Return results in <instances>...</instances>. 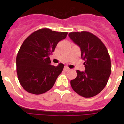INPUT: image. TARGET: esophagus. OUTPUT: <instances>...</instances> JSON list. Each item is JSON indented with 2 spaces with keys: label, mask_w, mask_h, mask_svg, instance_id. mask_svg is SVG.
<instances>
[{
  "label": "esophagus",
  "mask_w": 124,
  "mask_h": 124,
  "mask_svg": "<svg viewBox=\"0 0 124 124\" xmlns=\"http://www.w3.org/2000/svg\"><path fill=\"white\" fill-rule=\"evenodd\" d=\"M70 69L68 67V66H64V71H69V70H70Z\"/></svg>",
  "instance_id": "1"
}]
</instances>
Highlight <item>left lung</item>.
<instances>
[{
	"instance_id": "8db88e82",
	"label": "left lung",
	"mask_w": 124,
	"mask_h": 124,
	"mask_svg": "<svg viewBox=\"0 0 124 124\" xmlns=\"http://www.w3.org/2000/svg\"><path fill=\"white\" fill-rule=\"evenodd\" d=\"M69 37L79 46L85 71H76L71 81L73 90L81 96L92 97L105 87L111 73V62L106 46L97 37L88 31L71 32Z\"/></svg>"
}]
</instances>
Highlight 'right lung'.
<instances>
[{"label":"right lung","instance_id":"add662e5","mask_svg":"<svg viewBox=\"0 0 124 124\" xmlns=\"http://www.w3.org/2000/svg\"><path fill=\"white\" fill-rule=\"evenodd\" d=\"M67 34L41 28L23 41L17 56V73L21 86L28 93L41 94L54 86L64 66L51 65L49 56Z\"/></svg>","mask_w":124,"mask_h":124}]
</instances>
